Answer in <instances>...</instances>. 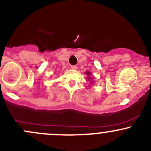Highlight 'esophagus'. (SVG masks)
Instances as JSON below:
<instances>
[{"label":"esophagus","mask_w":151,"mask_h":151,"mask_svg":"<svg viewBox=\"0 0 151 151\" xmlns=\"http://www.w3.org/2000/svg\"><path fill=\"white\" fill-rule=\"evenodd\" d=\"M71 68L72 69H74V70H76V69H77V66H76V65H73V66H71Z\"/></svg>","instance_id":"34e87169"}]
</instances>
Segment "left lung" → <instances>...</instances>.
Instances as JSON below:
<instances>
[{
    "instance_id": "1",
    "label": "left lung",
    "mask_w": 151,
    "mask_h": 151,
    "mask_svg": "<svg viewBox=\"0 0 151 151\" xmlns=\"http://www.w3.org/2000/svg\"><path fill=\"white\" fill-rule=\"evenodd\" d=\"M85 73H86L87 75L88 76V77H87V78L88 79V80H91V83H92V82H93V78H90V76L91 75V73L89 72V71H86V72H85Z\"/></svg>"
}]
</instances>
